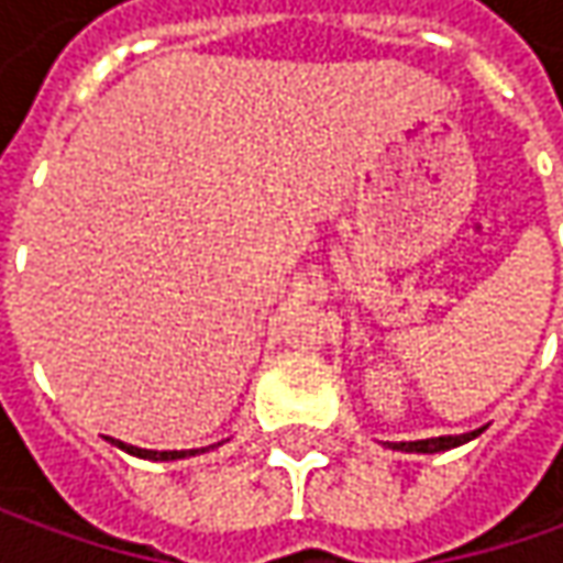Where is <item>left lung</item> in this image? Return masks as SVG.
<instances>
[{
    "mask_svg": "<svg viewBox=\"0 0 563 563\" xmlns=\"http://www.w3.org/2000/svg\"><path fill=\"white\" fill-rule=\"evenodd\" d=\"M483 429L476 432H464V435H439V439H420V442H391L388 448H398V451H417V454H435V451H448V448H457V444L476 439Z\"/></svg>",
    "mask_w": 563,
    "mask_h": 563,
    "instance_id": "obj_1",
    "label": "left lung"
}]
</instances>
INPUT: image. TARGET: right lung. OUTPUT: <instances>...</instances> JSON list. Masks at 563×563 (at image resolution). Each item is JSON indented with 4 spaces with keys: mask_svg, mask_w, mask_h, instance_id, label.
Segmentation results:
<instances>
[{
    "mask_svg": "<svg viewBox=\"0 0 563 563\" xmlns=\"http://www.w3.org/2000/svg\"><path fill=\"white\" fill-rule=\"evenodd\" d=\"M112 444H119L121 451H128V454H134V457H143V461H181V457H194V454H200V451H146V448H134V444H124L115 442V439H109ZM209 448H216V444H209Z\"/></svg>",
    "mask_w": 563,
    "mask_h": 563,
    "instance_id": "add662e5",
    "label": "right lung"
}]
</instances>
